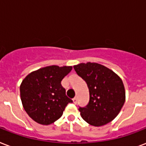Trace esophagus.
Instances as JSON below:
<instances>
[{
    "mask_svg": "<svg viewBox=\"0 0 146 146\" xmlns=\"http://www.w3.org/2000/svg\"><path fill=\"white\" fill-rule=\"evenodd\" d=\"M77 100H78V99H77V97H74V98H73V99H72V100H73V102H74V104H76V103H77Z\"/></svg>",
    "mask_w": 146,
    "mask_h": 146,
    "instance_id": "1",
    "label": "esophagus"
}]
</instances>
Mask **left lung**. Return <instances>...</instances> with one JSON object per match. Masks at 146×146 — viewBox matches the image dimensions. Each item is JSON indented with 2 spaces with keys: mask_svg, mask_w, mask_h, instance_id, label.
Instances as JSON below:
<instances>
[{
  "mask_svg": "<svg viewBox=\"0 0 146 146\" xmlns=\"http://www.w3.org/2000/svg\"><path fill=\"white\" fill-rule=\"evenodd\" d=\"M74 68L89 89L88 104L84 107H79L81 117L94 126L111 122L125 103L126 93L121 78L98 63H81L74 65Z\"/></svg>",
  "mask_w": 146,
  "mask_h": 146,
  "instance_id": "8db88e82",
  "label": "left lung"
}]
</instances>
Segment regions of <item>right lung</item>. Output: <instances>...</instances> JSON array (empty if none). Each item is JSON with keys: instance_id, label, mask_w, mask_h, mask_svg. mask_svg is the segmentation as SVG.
I'll return each instance as SVG.
<instances>
[{"instance_id": "obj_1", "label": "right lung", "mask_w": 146, "mask_h": 146, "mask_svg": "<svg viewBox=\"0 0 146 146\" xmlns=\"http://www.w3.org/2000/svg\"><path fill=\"white\" fill-rule=\"evenodd\" d=\"M72 69V66H47L31 72L23 80L21 101L35 122L42 125L53 123L62 116L68 104L73 102L61 84Z\"/></svg>"}]
</instances>
